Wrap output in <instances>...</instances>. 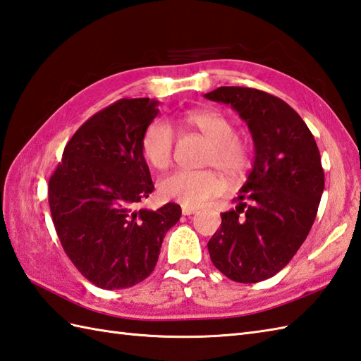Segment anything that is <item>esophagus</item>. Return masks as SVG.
Wrapping results in <instances>:
<instances>
[{"instance_id": "obj_1", "label": "esophagus", "mask_w": 361, "mask_h": 361, "mask_svg": "<svg viewBox=\"0 0 361 361\" xmlns=\"http://www.w3.org/2000/svg\"><path fill=\"white\" fill-rule=\"evenodd\" d=\"M195 211H197V209H195V208H190V206H186V204L181 206L183 216H192V214H194Z\"/></svg>"}]
</instances>
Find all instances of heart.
<instances>
[{"label":"heart","mask_w":361,"mask_h":361,"mask_svg":"<svg viewBox=\"0 0 361 361\" xmlns=\"http://www.w3.org/2000/svg\"><path fill=\"white\" fill-rule=\"evenodd\" d=\"M185 124L203 133L209 140L203 153V164L219 167L233 178H239L250 166L248 142L234 132V124L226 114L217 110H192L183 116ZM175 136L167 122L157 119L144 130L141 149L147 163L155 169H166L173 157ZM225 189V181L212 169L189 171L181 169L161 178L159 197L186 206H200Z\"/></svg>","instance_id":"1"}]
</instances>
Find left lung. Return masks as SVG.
I'll return each instance as SVG.
<instances>
[{"label": "left lung", "mask_w": 361, "mask_h": 361, "mask_svg": "<svg viewBox=\"0 0 361 361\" xmlns=\"http://www.w3.org/2000/svg\"><path fill=\"white\" fill-rule=\"evenodd\" d=\"M204 97L231 105L255 142V164L235 208L221 212L209 256L231 281H265L290 262L315 221L324 190L318 145L302 118L265 91L220 87Z\"/></svg>", "instance_id": "obj_1"}]
</instances>
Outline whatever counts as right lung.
I'll use <instances>...</instances> for the list:
<instances>
[{
    "label": "right lung",
    "mask_w": 361,
    "mask_h": 361,
    "mask_svg": "<svg viewBox=\"0 0 361 361\" xmlns=\"http://www.w3.org/2000/svg\"><path fill=\"white\" fill-rule=\"evenodd\" d=\"M149 97L119 99L73 135L49 178L48 198L60 243L75 268L105 290L133 287L155 270L176 203L135 209L155 189L141 140L157 118Z\"/></svg>",
    "instance_id": "right-lung-1"
}]
</instances>
